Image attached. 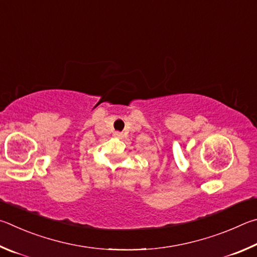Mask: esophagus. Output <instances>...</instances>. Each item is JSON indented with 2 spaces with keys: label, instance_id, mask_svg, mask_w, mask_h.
<instances>
[{
  "label": "esophagus",
  "instance_id": "34e87169",
  "mask_svg": "<svg viewBox=\"0 0 257 257\" xmlns=\"http://www.w3.org/2000/svg\"><path fill=\"white\" fill-rule=\"evenodd\" d=\"M114 137H115V138H121V137H123V133H120V132H114Z\"/></svg>",
  "mask_w": 257,
  "mask_h": 257
}]
</instances>
